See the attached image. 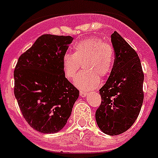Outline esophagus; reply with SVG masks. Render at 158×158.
<instances>
[{
    "label": "esophagus",
    "instance_id": "34e87169",
    "mask_svg": "<svg viewBox=\"0 0 158 158\" xmlns=\"http://www.w3.org/2000/svg\"><path fill=\"white\" fill-rule=\"evenodd\" d=\"M79 94H80V96L82 98H84V97L86 96L87 94H88V92H85V91H83V90H80L79 91Z\"/></svg>",
    "mask_w": 158,
    "mask_h": 158
}]
</instances>
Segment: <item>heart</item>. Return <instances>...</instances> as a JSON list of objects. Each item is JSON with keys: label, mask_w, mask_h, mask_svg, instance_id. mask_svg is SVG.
I'll use <instances>...</instances> for the list:
<instances>
[{"label": "heart", "mask_w": 158, "mask_h": 158, "mask_svg": "<svg viewBox=\"0 0 158 158\" xmlns=\"http://www.w3.org/2000/svg\"><path fill=\"white\" fill-rule=\"evenodd\" d=\"M115 61V51L112 44L98 37L84 38L73 46V53H64L62 67L64 76L72 79L81 64L84 70L74 79L79 89H93L100 84L99 77L110 74Z\"/></svg>", "instance_id": "obj_1"}]
</instances>
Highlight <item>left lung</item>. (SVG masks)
<instances>
[{"label": "left lung", "instance_id": "8db88e82", "mask_svg": "<svg viewBox=\"0 0 158 158\" xmlns=\"http://www.w3.org/2000/svg\"><path fill=\"white\" fill-rule=\"evenodd\" d=\"M115 61L107 81L99 90L101 105L95 117L109 135L128 130L137 119L143 101V72L137 52L117 33L111 34Z\"/></svg>", "mask_w": 158, "mask_h": 158}]
</instances>
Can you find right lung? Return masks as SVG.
Here are the masks:
<instances>
[{"label":"right lung","instance_id":"right-lung-1","mask_svg":"<svg viewBox=\"0 0 158 158\" xmlns=\"http://www.w3.org/2000/svg\"><path fill=\"white\" fill-rule=\"evenodd\" d=\"M72 40L70 36L43 34L19 57L15 68V96L23 118L38 132L61 130L79 98L62 67Z\"/></svg>","mask_w":158,"mask_h":158}]
</instances>
